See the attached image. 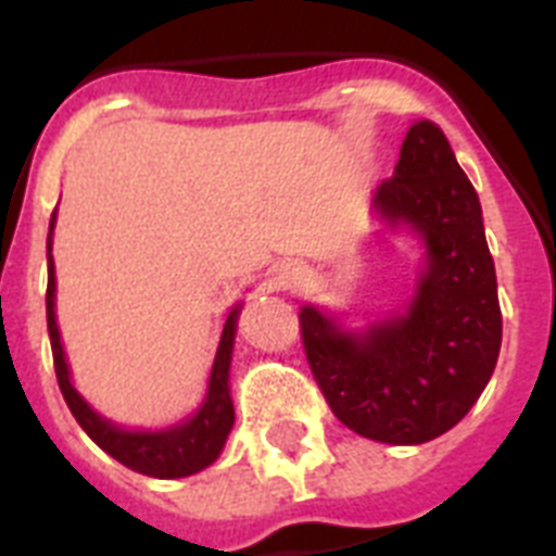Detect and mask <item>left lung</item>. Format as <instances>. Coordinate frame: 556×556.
<instances>
[{
    "mask_svg": "<svg viewBox=\"0 0 556 556\" xmlns=\"http://www.w3.org/2000/svg\"><path fill=\"white\" fill-rule=\"evenodd\" d=\"M372 208L426 244L424 273L404 312L365 331L301 308L308 367L351 431L390 445H420L454 429L488 387L501 351V306L479 194L445 132L420 119L406 132L395 175Z\"/></svg>",
    "mask_w": 556,
    "mask_h": 556,
    "instance_id": "1",
    "label": "left lung"
}]
</instances>
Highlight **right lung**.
I'll use <instances>...</instances> for the list:
<instances>
[{
  "instance_id": "obj_1",
  "label": "right lung",
  "mask_w": 556,
  "mask_h": 556,
  "mask_svg": "<svg viewBox=\"0 0 556 556\" xmlns=\"http://www.w3.org/2000/svg\"><path fill=\"white\" fill-rule=\"evenodd\" d=\"M52 230H55V214L49 219L47 236V328L49 342H52V358H55V376L58 387L63 392V401L72 409L77 424L83 426L91 440L100 445L105 454L122 462L125 468L136 473L155 476V479H180V476L200 473L208 468L211 462L217 459L225 448L230 429H233V401H230V356H233V339H236V320L242 312V303L228 312V320L223 326L219 337L217 356L211 365L208 390L205 401L189 420L161 431H127L116 424L97 415L91 406L83 401L80 392L75 390L72 378H68L66 353L61 345V331L55 323V262H52Z\"/></svg>"
}]
</instances>
